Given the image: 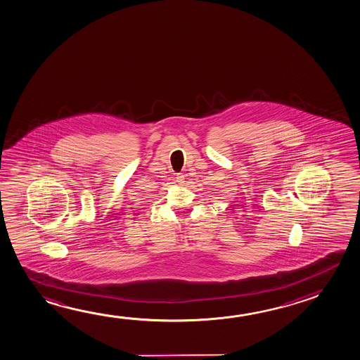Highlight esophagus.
<instances>
[{
	"mask_svg": "<svg viewBox=\"0 0 360 360\" xmlns=\"http://www.w3.org/2000/svg\"><path fill=\"white\" fill-rule=\"evenodd\" d=\"M176 181L179 184H183L184 183V175H183V174H177V175H176Z\"/></svg>",
	"mask_w": 360,
	"mask_h": 360,
	"instance_id": "obj_1",
	"label": "esophagus"
}]
</instances>
